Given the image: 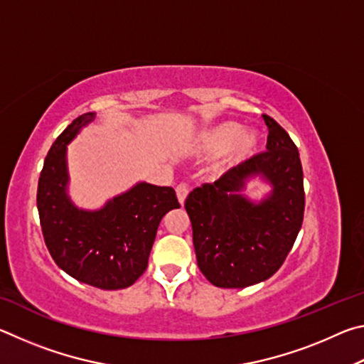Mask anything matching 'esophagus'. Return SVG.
Here are the masks:
<instances>
[{"label": "esophagus", "mask_w": 364, "mask_h": 364, "mask_svg": "<svg viewBox=\"0 0 364 364\" xmlns=\"http://www.w3.org/2000/svg\"><path fill=\"white\" fill-rule=\"evenodd\" d=\"M188 193H189V188H188L186 183L178 184V186H176V197H178V200H180L181 205L184 204V200H186Z\"/></svg>", "instance_id": "1"}]
</instances>
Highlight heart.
Listing matches in <instances>:
<instances>
[{
  "mask_svg": "<svg viewBox=\"0 0 364 364\" xmlns=\"http://www.w3.org/2000/svg\"><path fill=\"white\" fill-rule=\"evenodd\" d=\"M258 143V134L254 132H241V127L237 123L225 122L220 125L212 127L202 134L199 139V149L215 156L226 149V157L221 164V168L234 167L245 162V160L254 156Z\"/></svg>",
  "mask_w": 364,
  "mask_h": 364,
  "instance_id": "1",
  "label": "heart"
}]
</instances>
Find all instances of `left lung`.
Listing matches in <instances>:
<instances>
[{
    "instance_id": "left-lung-1",
    "label": "left lung",
    "mask_w": 364,
    "mask_h": 364,
    "mask_svg": "<svg viewBox=\"0 0 364 364\" xmlns=\"http://www.w3.org/2000/svg\"><path fill=\"white\" fill-rule=\"evenodd\" d=\"M268 127L267 152L245 160L184 202L193 225L197 267L217 287L242 289L273 276L284 263L304 221L305 191L297 146L278 122ZM260 176L272 193L254 203L242 194Z\"/></svg>"
}]
</instances>
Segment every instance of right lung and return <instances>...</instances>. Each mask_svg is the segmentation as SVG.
Listing matches in <instances>:
<instances>
[{
	"mask_svg": "<svg viewBox=\"0 0 364 364\" xmlns=\"http://www.w3.org/2000/svg\"><path fill=\"white\" fill-rule=\"evenodd\" d=\"M93 119V112L77 117L53 143L40 173L36 207L58 267L85 284L117 291L144 273L160 220L180 204L173 188L144 181L100 210L73 204L67 194V144Z\"/></svg>",
	"mask_w": 364,
	"mask_h": 364,
	"instance_id": "1",
	"label": "right lung"
}]
</instances>
